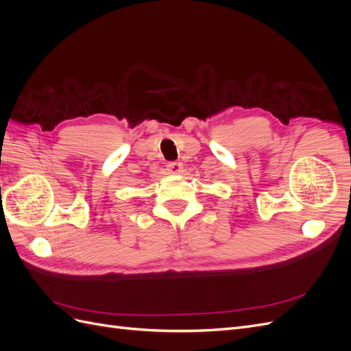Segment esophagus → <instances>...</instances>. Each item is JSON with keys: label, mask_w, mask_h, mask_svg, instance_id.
<instances>
[{"label": "esophagus", "mask_w": 351, "mask_h": 351, "mask_svg": "<svg viewBox=\"0 0 351 351\" xmlns=\"http://www.w3.org/2000/svg\"><path fill=\"white\" fill-rule=\"evenodd\" d=\"M183 171V165H182V162H168L167 164V173L168 174H178V173H182Z\"/></svg>", "instance_id": "34e87169"}]
</instances>
